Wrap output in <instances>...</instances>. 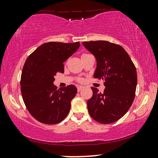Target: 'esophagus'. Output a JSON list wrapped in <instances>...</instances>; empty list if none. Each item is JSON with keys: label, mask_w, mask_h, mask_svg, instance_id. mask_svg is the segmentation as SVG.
Instances as JSON below:
<instances>
[{"label": "esophagus", "mask_w": 158, "mask_h": 158, "mask_svg": "<svg viewBox=\"0 0 158 158\" xmlns=\"http://www.w3.org/2000/svg\"><path fill=\"white\" fill-rule=\"evenodd\" d=\"M83 88H84V87H82V86H78V87H77V90H78V92H79V91H80L81 90H82Z\"/></svg>", "instance_id": "34e87169"}]
</instances>
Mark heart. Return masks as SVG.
I'll return each mask as SVG.
<instances>
[{"label":"heart","instance_id":"1","mask_svg":"<svg viewBox=\"0 0 158 158\" xmlns=\"http://www.w3.org/2000/svg\"><path fill=\"white\" fill-rule=\"evenodd\" d=\"M85 54H83V55H85ZM79 81H81V79H79Z\"/></svg>","mask_w":158,"mask_h":158}]
</instances>
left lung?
<instances>
[{"label":"left lung","instance_id":"8db88e82","mask_svg":"<svg viewBox=\"0 0 158 158\" xmlns=\"http://www.w3.org/2000/svg\"><path fill=\"white\" fill-rule=\"evenodd\" d=\"M97 61L94 77L104 81L103 93L92 87L93 96L87 101L90 116L108 124L122 118L133 102L137 86L135 66L121 45L108 41L83 42Z\"/></svg>","mask_w":158,"mask_h":158}]
</instances>
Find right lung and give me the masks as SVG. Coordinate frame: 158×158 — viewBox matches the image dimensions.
<instances>
[{"label": "right lung", "instance_id": "obj_1", "mask_svg": "<svg viewBox=\"0 0 158 158\" xmlns=\"http://www.w3.org/2000/svg\"><path fill=\"white\" fill-rule=\"evenodd\" d=\"M79 42H49L38 47L26 59L21 73L20 90L24 104L36 120L45 124L63 121L71 109L77 88L54 85V76L64 73L63 62L79 48Z\"/></svg>", "mask_w": 158, "mask_h": 158}]
</instances>
